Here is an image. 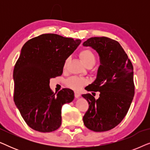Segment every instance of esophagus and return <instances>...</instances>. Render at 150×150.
<instances>
[{"mask_svg":"<svg viewBox=\"0 0 150 150\" xmlns=\"http://www.w3.org/2000/svg\"><path fill=\"white\" fill-rule=\"evenodd\" d=\"M74 96H75L76 98H80V96H81V94H80L79 92L75 91L74 92Z\"/></svg>","mask_w":150,"mask_h":150,"instance_id":"esophagus-1","label":"esophagus"}]
</instances>
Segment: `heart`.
Listing matches in <instances>:
<instances>
[{"label":"heart","mask_w":150,"mask_h":150,"mask_svg":"<svg viewBox=\"0 0 150 150\" xmlns=\"http://www.w3.org/2000/svg\"><path fill=\"white\" fill-rule=\"evenodd\" d=\"M80 57L86 67H93L96 62V57L94 53L89 49H84L80 52ZM67 59L64 63L63 67L65 68L67 65ZM87 83V80L84 78L71 76L67 79V85L69 87L74 90H80L84 85Z\"/></svg>","instance_id":"heart-1"}]
</instances>
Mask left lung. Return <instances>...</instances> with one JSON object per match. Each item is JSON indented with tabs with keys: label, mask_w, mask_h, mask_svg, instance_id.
<instances>
[{
	"label": "left lung",
	"mask_w": 150,
	"mask_h": 150,
	"mask_svg": "<svg viewBox=\"0 0 150 150\" xmlns=\"http://www.w3.org/2000/svg\"><path fill=\"white\" fill-rule=\"evenodd\" d=\"M83 45L95 50L101 63L96 80L85 87L88 91H99V98L90 93L82 95L89 105L83 117L84 124L94 132L110 130L125 117L134 98L132 64L115 40L95 37Z\"/></svg>",
	"instance_id": "1"
}]
</instances>
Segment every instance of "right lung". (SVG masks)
Instances as JSON below:
<instances>
[{"label": "right lung", "instance_id": "obj_1", "mask_svg": "<svg viewBox=\"0 0 150 150\" xmlns=\"http://www.w3.org/2000/svg\"><path fill=\"white\" fill-rule=\"evenodd\" d=\"M81 40L48 33L24 44L13 69L16 107L30 128L50 132L61 125V107L72 102L74 93L63 89L54 93L50 80L61 76L64 63L81 44Z\"/></svg>", "mask_w": 150, "mask_h": 150}]
</instances>
